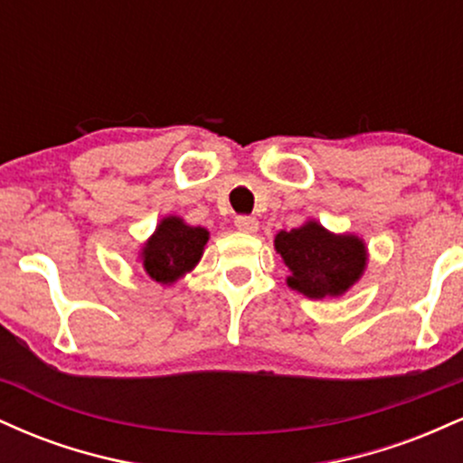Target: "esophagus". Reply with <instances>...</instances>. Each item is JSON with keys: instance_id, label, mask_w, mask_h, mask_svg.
<instances>
[{"instance_id": "34e87169", "label": "esophagus", "mask_w": 463, "mask_h": 463, "mask_svg": "<svg viewBox=\"0 0 463 463\" xmlns=\"http://www.w3.org/2000/svg\"><path fill=\"white\" fill-rule=\"evenodd\" d=\"M235 226H237V231H241V232H250V235H252V232H257L259 222H257V217L239 215L237 220H235Z\"/></svg>"}]
</instances>
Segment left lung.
Here are the masks:
<instances>
[{
    "mask_svg": "<svg viewBox=\"0 0 463 463\" xmlns=\"http://www.w3.org/2000/svg\"><path fill=\"white\" fill-rule=\"evenodd\" d=\"M274 248L291 272L287 285L313 300L346 294L368 263L365 243L357 235H335L317 222L280 231Z\"/></svg>",
    "mask_w": 463,
    "mask_h": 463,
    "instance_id": "1",
    "label": "left lung"
}]
</instances>
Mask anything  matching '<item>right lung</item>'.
Listing matches in <instances>:
<instances>
[{
  "label": "right lung",
  "instance_id": "right-lung-1",
  "mask_svg": "<svg viewBox=\"0 0 463 463\" xmlns=\"http://www.w3.org/2000/svg\"><path fill=\"white\" fill-rule=\"evenodd\" d=\"M209 241V231L189 226L176 215L161 220L154 235L143 243L141 261L146 274L161 285L176 283L195 268Z\"/></svg>",
  "mask_w": 463,
  "mask_h": 463
}]
</instances>
